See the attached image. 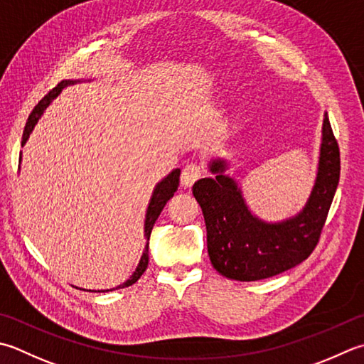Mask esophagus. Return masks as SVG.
I'll return each mask as SVG.
<instances>
[{
  "label": "esophagus",
  "instance_id": "1",
  "mask_svg": "<svg viewBox=\"0 0 364 364\" xmlns=\"http://www.w3.org/2000/svg\"><path fill=\"white\" fill-rule=\"evenodd\" d=\"M200 176H202V167L197 166V164H189V166L184 167L181 172V184L184 188H189Z\"/></svg>",
  "mask_w": 364,
  "mask_h": 364
}]
</instances>
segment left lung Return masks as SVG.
Returning a JSON list of instances; mask_svg holds the SVG:
<instances>
[{"mask_svg":"<svg viewBox=\"0 0 364 364\" xmlns=\"http://www.w3.org/2000/svg\"><path fill=\"white\" fill-rule=\"evenodd\" d=\"M215 178H202L192 194L206 225L211 265L229 279L260 281L300 265L314 251L336 192L341 172L339 146L328 115H323L316 183L300 213L279 223H267L249 210L238 181L225 175L229 164L211 159Z\"/></svg>","mask_w":364,"mask_h":364,"instance_id":"8db88e82","label":"left lung"}]
</instances>
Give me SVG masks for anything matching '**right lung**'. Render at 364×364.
Segmentation results:
<instances>
[{
	"instance_id": "right-lung-1",
	"label": "right lung",
	"mask_w": 364,
	"mask_h": 364,
	"mask_svg": "<svg viewBox=\"0 0 364 364\" xmlns=\"http://www.w3.org/2000/svg\"><path fill=\"white\" fill-rule=\"evenodd\" d=\"M78 82H80V80H63L61 83L56 85V87L52 91H50L48 95L44 99H42V101L38 105L34 107V110L31 112V115L28 117V121H26V126H25V131H23V137H21V146L26 144L28 139H30V134L33 132L34 126L38 124V121L41 119L42 113H44V110L50 105V102H52L53 99L58 96L64 88L69 87V85L78 83ZM18 162H21V153H20ZM180 173H181L180 168H173L172 172H170L166 178H162V180L154 186L153 196H151V198H149V203H148V208H146V215H145V240H146L145 251H144V254H141L139 265H137V268H135V272L132 273V276L126 282H123V284H121V286H118L115 289H124V287L132 286V284H135V282L140 279V276L144 274L145 269L148 268V241H149V235H151L153 225L156 223V219L159 218L161 211L164 210V206H166V203L170 200V198L173 197V194L176 192L178 184H180ZM115 289H110V290H115ZM92 291H95V290H92ZM97 291H109V290H97Z\"/></svg>"
}]
</instances>
